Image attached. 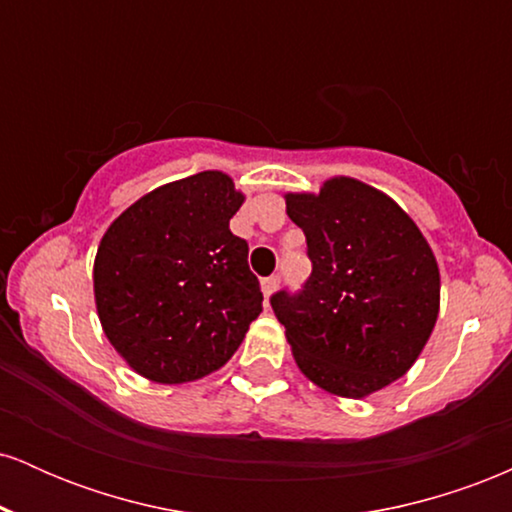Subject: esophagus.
Wrapping results in <instances>:
<instances>
[{"label": "esophagus", "instance_id": "1", "mask_svg": "<svg viewBox=\"0 0 512 512\" xmlns=\"http://www.w3.org/2000/svg\"><path fill=\"white\" fill-rule=\"evenodd\" d=\"M276 286H279V276H267V279H262V293H264V298H267V301L272 298Z\"/></svg>", "mask_w": 512, "mask_h": 512}]
</instances>
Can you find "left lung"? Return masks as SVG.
<instances>
[{"instance_id": "8db88e82", "label": "left lung", "mask_w": 512, "mask_h": 512, "mask_svg": "<svg viewBox=\"0 0 512 512\" xmlns=\"http://www.w3.org/2000/svg\"><path fill=\"white\" fill-rule=\"evenodd\" d=\"M284 199L313 260L301 296L272 298L293 361L330 395L370 397L402 378L431 339L436 255L395 199L349 175Z\"/></svg>"}]
</instances>
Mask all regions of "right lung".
I'll return each mask as SVG.
<instances>
[{"label": "right lung", "mask_w": 512, "mask_h": 512, "mask_svg": "<svg viewBox=\"0 0 512 512\" xmlns=\"http://www.w3.org/2000/svg\"><path fill=\"white\" fill-rule=\"evenodd\" d=\"M243 202L231 175L202 170L146 192L103 233L93 260L98 320L151 383H195L226 366L262 313L248 243L228 228Z\"/></svg>", "instance_id": "right-lung-1"}]
</instances>
